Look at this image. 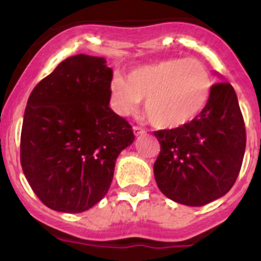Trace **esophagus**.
<instances>
[{"label":"esophagus","mask_w":261,"mask_h":261,"mask_svg":"<svg viewBox=\"0 0 261 261\" xmlns=\"http://www.w3.org/2000/svg\"><path fill=\"white\" fill-rule=\"evenodd\" d=\"M133 132H135V136H141L144 135L146 130L144 128H140V126H133Z\"/></svg>","instance_id":"34e87169"}]
</instances>
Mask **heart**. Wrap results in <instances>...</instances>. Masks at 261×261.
I'll return each instance as SVG.
<instances>
[{
    "mask_svg": "<svg viewBox=\"0 0 261 261\" xmlns=\"http://www.w3.org/2000/svg\"><path fill=\"white\" fill-rule=\"evenodd\" d=\"M213 82L206 66L196 59H170L133 69L128 81L114 78L111 95L120 115L145 112L158 128L174 129L192 123L208 106Z\"/></svg>",
    "mask_w": 261,
    "mask_h": 261,
    "instance_id": "b5f03b06",
    "label": "heart"
}]
</instances>
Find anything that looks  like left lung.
Here are the masks:
<instances>
[{"instance_id":"8db88e82","label":"left lung","mask_w":261,"mask_h":261,"mask_svg":"<svg viewBox=\"0 0 261 261\" xmlns=\"http://www.w3.org/2000/svg\"><path fill=\"white\" fill-rule=\"evenodd\" d=\"M161 151L154 176L172 201L202 206L234 186L246 150V128L229 82L213 85L208 106L192 123L154 132Z\"/></svg>"}]
</instances>
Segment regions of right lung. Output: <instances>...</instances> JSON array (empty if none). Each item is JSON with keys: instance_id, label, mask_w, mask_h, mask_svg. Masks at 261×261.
<instances>
[{"instance_id": "right-lung-1", "label": "right lung", "mask_w": 261, "mask_h": 261, "mask_svg": "<svg viewBox=\"0 0 261 261\" xmlns=\"http://www.w3.org/2000/svg\"><path fill=\"white\" fill-rule=\"evenodd\" d=\"M112 69L103 57L75 55L32 90L23 116L20 165L48 208L81 213L110 190L132 126L110 108Z\"/></svg>"}]
</instances>
